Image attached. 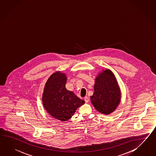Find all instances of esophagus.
Here are the masks:
<instances>
[{"label": "esophagus", "mask_w": 156, "mask_h": 156, "mask_svg": "<svg viewBox=\"0 0 156 156\" xmlns=\"http://www.w3.org/2000/svg\"><path fill=\"white\" fill-rule=\"evenodd\" d=\"M84 100L85 101V102L86 103H88V101H89V98H88L87 96H85L84 98Z\"/></svg>", "instance_id": "1"}]
</instances>
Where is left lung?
Wrapping results in <instances>:
<instances>
[{"label": "left lung", "instance_id": "1", "mask_svg": "<svg viewBox=\"0 0 156 156\" xmlns=\"http://www.w3.org/2000/svg\"><path fill=\"white\" fill-rule=\"evenodd\" d=\"M95 109L102 114H110L121 100V91L114 74L106 69L95 80L94 93L91 97Z\"/></svg>", "mask_w": 156, "mask_h": 156}]
</instances>
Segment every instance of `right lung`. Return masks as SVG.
<instances>
[{
	"label": "right lung",
	"instance_id": "add662e5",
	"mask_svg": "<svg viewBox=\"0 0 156 156\" xmlns=\"http://www.w3.org/2000/svg\"><path fill=\"white\" fill-rule=\"evenodd\" d=\"M66 76L57 72L47 80L42 97L43 104L47 112L53 117L66 121L72 117L76 109L84 101L65 88Z\"/></svg>",
	"mask_w": 156,
	"mask_h": 156
}]
</instances>
